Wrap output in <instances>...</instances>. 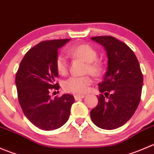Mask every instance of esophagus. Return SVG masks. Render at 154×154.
Listing matches in <instances>:
<instances>
[{"label": "esophagus", "instance_id": "obj_1", "mask_svg": "<svg viewBox=\"0 0 154 154\" xmlns=\"http://www.w3.org/2000/svg\"><path fill=\"white\" fill-rule=\"evenodd\" d=\"M85 96L83 95V94H75V95H74V98H75L76 100H78L79 99L83 98Z\"/></svg>", "mask_w": 154, "mask_h": 154}]
</instances>
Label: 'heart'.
<instances>
[{
	"label": "heart",
	"mask_w": 154,
	"mask_h": 154,
	"mask_svg": "<svg viewBox=\"0 0 154 154\" xmlns=\"http://www.w3.org/2000/svg\"><path fill=\"white\" fill-rule=\"evenodd\" d=\"M68 54L77 58L81 59L86 62L85 73H89L92 75L97 76L102 71L101 65L97 60V51L92 46L88 44H82L73 46L67 51ZM56 66L60 74H67L68 63L66 57L63 54H60L56 60ZM92 83V80L89 76L84 77H71L64 83V88L70 92L83 94L86 92L88 86Z\"/></svg>",
	"instance_id": "obj_1"
}]
</instances>
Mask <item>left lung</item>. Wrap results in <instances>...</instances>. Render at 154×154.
Masks as SVG:
<instances>
[{"instance_id": "8db88e82", "label": "left lung", "mask_w": 154, "mask_h": 154, "mask_svg": "<svg viewBox=\"0 0 154 154\" xmlns=\"http://www.w3.org/2000/svg\"><path fill=\"white\" fill-rule=\"evenodd\" d=\"M91 39L104 48L108 60L106 72L99 83L102 94L97 96L98 103L91 110L90 116L100 128L114 130L127 123L136 112L140 102L143 75L136 55L125 43L109 35Z\"/></svg>"}]
</instances>
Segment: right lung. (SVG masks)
<instances>
[{
    "mask_svg": "<svg viewBox=\"0 0 154 154\" xmlns=\"http://www.w3.org/2000/svg\"><path fill=\"white\" fill-rule=\"evenodd\" d=\"M71 39L45 41L25 54L15 76L18 101L29 122L43 130H54L63 126L69 119L74 102L71 94H64L51 99V89L58 90L55 83L59 76L56 66L58 50Z\"/></svg>",
    "mask_w": 154,
    "mask_h": 154,
    "instance_id": "right-lung-1",
    "label": "right lung"
}]
</instances>
